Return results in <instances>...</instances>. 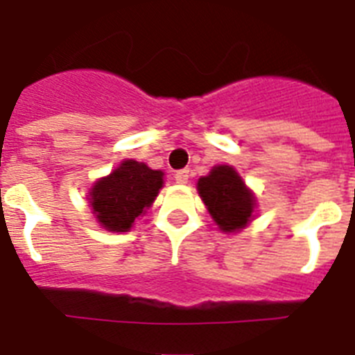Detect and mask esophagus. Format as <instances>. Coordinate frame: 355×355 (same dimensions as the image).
Masks as SVG:
<instances>
[{"label": "esophagus", "instance_id": "1", "mask_svg": "<svg viewBox=\"0 0 355 355\" xmlns=\"http://www.w3.org/2000/svg\"><path fill=\"white\" fill-rule=\"evenodd\" d=\"M174 178H175V181H178V183H180V184L188 183V178H190V171H188V168H181V171L175 172Z\"/></svg>", "mask_w": 355, "mask_h": 355}]
</instances>
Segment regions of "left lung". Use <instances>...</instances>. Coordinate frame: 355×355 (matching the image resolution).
Instances as JSON below:
<instances>
[{"instance_id": "obj_1", "label": "left lung", "mask_w": 355, "mask_h": 355, "mask_svg": "<svg viewBox=\"0 0 355 355\" xmlns=\"http://www.w3.org/2000/svg\"><path fill=\"white\" fill-rule=\"evenodd\" d=\"M200 199L216 225L233 233L250 220L256 199L233 167L218 165L197 183Z\"/></svg>"}]
</instances>
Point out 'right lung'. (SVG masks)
<instances>
[{"instance_id": "obj_1", "label": "right lung", "mask_w": 355, "mask_h": 355, "mask_svg": "<svg viewBox=\"0 0 355 355\" xmlns=\"http://www.w3.org/2000/svg\"><path fill=\"white\" fill-rule=\"evenodd\" d=\"M162 184V171H153L146 163L126 159L112 174L94 184L90 206L103 227L124 233L133 225L135 218L149 208Z\"/></svg>"}]
</instances>
